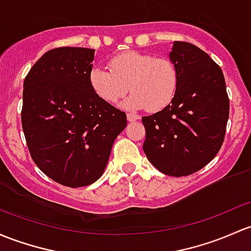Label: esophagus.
Listing matches in <instances>:
<instances>
[{
    "mask_svg": "<svg viewBox=\"0 0 251 251\" xmlns=\"http://www.w3.org/2000/svg\"><path fill=\"white\" fill-rule=\"evenodd\" d=\"M127 120L130 121V123H133V121L139 120V115L134 114V113H127Z\"/></svg>",
    "mask_w": 251,
    "mask_h": 251,
    "instance_id": "1",
    "label": "esophagus"
}]
</instances>
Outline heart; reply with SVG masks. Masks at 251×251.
<instances>
[{"label": "heart", "mask_w": 251, "mask_h": 251, "mask_svg": "<svg viewBox=\"0 0 251 251\" xmlns=\"http://www.w3.org/2000/svg\"><path fill=\"white\" fill-rule=\"evenodd\" d=\"M108 65L110 71L95 66L89 72L91 90L105 103H118L127 89L132 94L124 105L130 109L160 112L172 103L179 73L170 59L132 50L113 56Z\"/></svg>", "instance_id": "b5f03b06"}]
</instances>
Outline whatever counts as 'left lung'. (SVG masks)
<instances>
[{
	"mask_svg": "<svg viewBox=\"0 0 251 251\" xmlns=\"http://www.w3.org/2000/svg\"><path fill=\"white\" fill-rule=\"evenodd\" d=\"M171 61L179 73L172 103L142 118L143 150L160 172L185 176L215 157L224 143L230 100L224 73L207 52L188 42H174Z\"/></svg>",
	"mask_w": 251,
	"mask_h": 251,
	"instance_id": "obj_1",
	"label": "left lung"
}]
</instances>
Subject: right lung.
Wrapping results in <instances>:
<instances>
[{
    "label": "right lung",
    "mask_w": 251,
    "mask_h": 251,
    "mask_svg": "<svg viewBox=\"0 0 251 251\" xmlns=\"http://www.w3.org/2000/svg\"><path fill=\"white\" fill-rule=\"evenodd\" d=\"M94 49L47 51L24 81L21 124L31 157L68 188L95 183L104 172L126 114L105 103L89 84Z\"/></svg>",
    "instance_id": "right-lung-1"
}]
</instances>
